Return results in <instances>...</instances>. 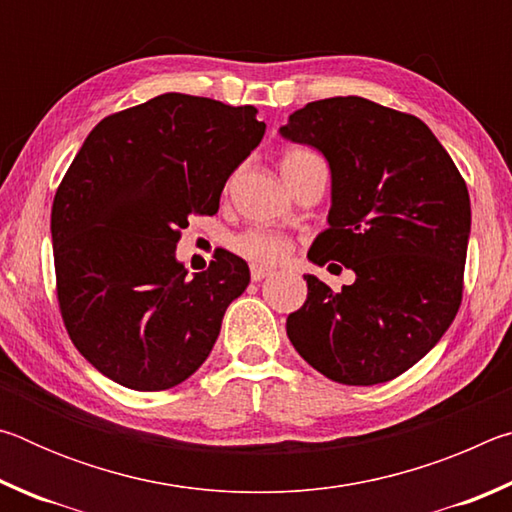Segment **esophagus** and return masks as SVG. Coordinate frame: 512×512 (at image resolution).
I'll use <instances>...</instances> for the list:
<instances>
[{
    "label": "esophagus",
    "mask_w": 512,
    "mask_h": 512,
    "mask_svg": "<svg viewBox=\"0 0 512 512\" xmlns=\"http://www.w3.org/2000/svg\"><path fill=\"white\" fill-rule=\"evenodd\" d=\"M268 275H273V268L262 266V264L250 266V280H253V282H262L264 277H268Z\"/></svg>",
    "instance_id": "obj_1"
}]
</instances>
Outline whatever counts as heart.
Wrapping results in <instances>:
<instances>
[{
    "mask_svg": "<svg viewBox=\"0 0 512 512\" xmlns=\"http://www.w3.org/2000/svg\"><path fill=\"white\" fill-rule=\"evenodd\" d=\"M311 151L307 149H291L282 155V162H280V169H282V176L287 171H291L296 167L298 162L311 158ZM232 248L237 250L239 255H244L250 262H259V264H277L282 262L284 257L289 255L291 250V241L280 235V232H273V230H248L244 235L235 237L232 241Z\"/></svg>",
    "mask_w": 512,
    "mask_h": 512,
    "instance_id": "heart-1",
    "label": "heart"
}]
</instances>
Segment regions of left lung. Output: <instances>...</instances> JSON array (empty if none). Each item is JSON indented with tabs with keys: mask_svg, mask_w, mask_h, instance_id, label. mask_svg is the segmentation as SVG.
I'll list each match as a JSON object with an SVG mask.
<instances>
[{
	"mask_svg": "<svg viewBox=\"0 0 512 512\" xmlns=\"http://www.w3.org/2000/svg\"><path fill=\"white\" fill-rule=\"evenodd\" d=\"M280 135L323 153L332 173L329 228L309 262L334 259L357 275L341 291L305 275L289 341L339 384L391 381L443 339L461 307L472 223L465 180L424 121L363 97L311 101Z\"/></svg>",
	"mask_w": 512,
	"mask_h": 512,
	"instance_id": "left-lung-1",
	"label": "left lung"
}]
</instances>
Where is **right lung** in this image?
Listing matches in <instances>:
<instances>
[{"instance_id":"1","label":"right lung","mask_w":512,"mask_h":512,"mask_svg":"<svg viewBox=\"0 0 512 512\" xmlns=\"http://www.w3.org/2000/svg\"><path fill=\"white\" fill-rule=\"evenodd\" d=\"M264 131L253 106L167 92L85 137L51 207V241L67 334L101 375L164 391L210 357L248 264L225 250L187 277L176 246L189 216L219 212Z\"/></svg>"}]
</instances>
